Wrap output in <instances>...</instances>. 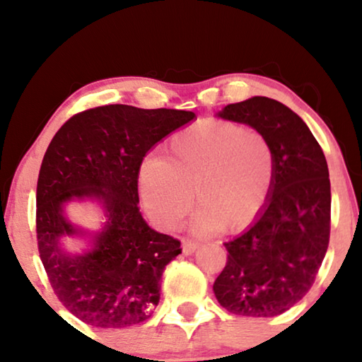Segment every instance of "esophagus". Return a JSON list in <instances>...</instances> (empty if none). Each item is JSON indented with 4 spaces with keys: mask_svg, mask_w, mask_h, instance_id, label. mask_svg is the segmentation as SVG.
Here are the masks:
<instances>
[{
    "mask_svg": "<svg viewBox=\"0 0 362 362\" xmlns=\"http://www.w3.org/2000/svg\"><path fill=\"white\" fill-rule=\"evenodd\" d=\"M197 247H199V244H197L196 240L187 239V237L182 239V252H185V255H191L192 252L197 249Z\"/></svg>",
    "mask_w": 362,
    "mask_h": 362,
    "instance_id": "34e87169",
    "label": "esophagus"
}]
</instances>
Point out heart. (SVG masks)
<instances>
[{"label":"heart","instance_id":"heart-1","mask_svg":"<svg viewBox=\"0 0 362 362\" xmlns=\"http://www.w3.org/2000/svg\"><path fill=\"white\" fill-rule=\"evenodd\" d=\"M275 180V151L265 133L239 123L206 120L173 135L163 160L143 163L138 186L143 204L165 227L180 222L192 192L202 230H239L259 214Z\"/></svg>","mask_w":362,"mask_h":362}]
</instances>
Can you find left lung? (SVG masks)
Segmentation results:
<instances>
[{"label":"left lung","mask_w":362,"mask_h":362,"mask_svg":"<svg viewBox=\"0 0 362 362\" xmlns=\"http://www.w3.org/2000/svg\"><path fill=\"white\" fill-rule=\"evenodd\" d=\"M219 117L265 133L275 151V180L257 221L224 244L216 298L239 316L281 315L308 293L328 250V163L306 123L274 98L230 103Z\"/></svg>","instance_id":"obj_1"}]
</instances>
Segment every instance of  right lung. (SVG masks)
I'll return each mask as SVG.
<instances>
[{"mask_svg":"<svg viewBox=\"0 0 362 362\" xmlns=\"http://www.w3.org/2000/svg\"><path fill=\"white\" fill-rule=\"evenodd\" d=\"M192 118L173 108L103 105L76 113L49 143L37 177V250L54 293L83 323L127 328L156 308L165 267L182 249L141 217L138 173L146 153ZM76 197L100 199L109 221L90 252L69 256L58 237L76 230L62 206Z\"/></svg>","mask_w":362,"mask_h":362,"instance_id":"obj_1","label":"right lung"}]
</instances>
